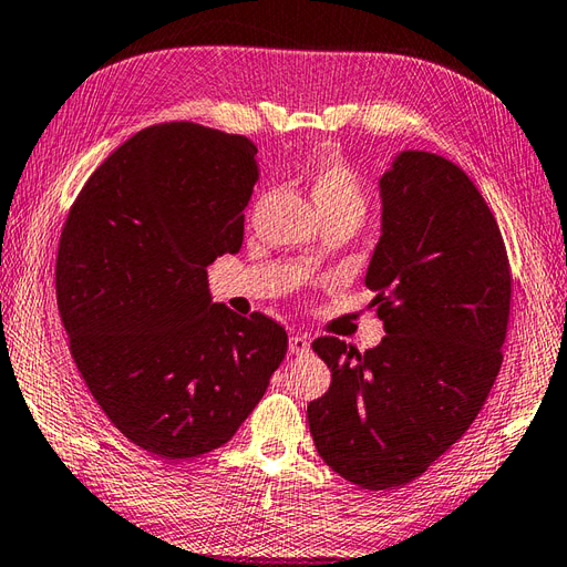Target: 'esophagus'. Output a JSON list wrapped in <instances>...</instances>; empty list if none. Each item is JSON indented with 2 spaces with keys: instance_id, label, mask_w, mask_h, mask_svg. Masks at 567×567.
<instances>
[{
  "instance_id": "1",
  "label": "esophagus",
  "mask_w": 567,
  "mask_h": 567,
  "mask_svg": "<svg viewBox=\"0 0 567 567\" xmlns=\"http://www.w3.org/2000/svg\"><path fill=\"white\" fill-rule=\"evenodd\" d=\"M288 351H291L293 355H302L310 351V339L302 337V334H293L291 339H288Z\"/></svg>"
}]
</instances>
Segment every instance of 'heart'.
<instances>
[{
  "label": "heart",
  "mask_w": 567,
  "mask_h": 567,
  "mask_svg": "<svg viewBox=\"0 0 567 567\" xmlns=\"http://www.w3.org/2000/svg\"><path fill=\"white\" fill-rule=\"evenodd\" d=\"M310 197L327 216H351L361 220L368 209V189L363 177L343 158H322L308 175Z\"/></svg>",
  "instance_id": "1"
}]
</instances>
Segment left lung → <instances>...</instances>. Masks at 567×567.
Instances as JSON below:
<instances>
[{
	"mask_svg": "<svg viewBox=\"0 0 567 567\" xmlns=\"http://www.w3.org/2000/svg\"><path fill=\"white\" fill-rule=\"evenodd\" d=\"M380 189L365 286L388 334L365 353L315 339L331 384L308 406L327 466L378 493L419 478L474 423L503 365L513 300L498 220L460 165L404 151Z\"/></svg>",
	"mask_w": 567,
	"mask_h": 567,
	"instance_id": "8db88e82",
	"label": "left lung"
}]
</instances>
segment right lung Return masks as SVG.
Returning <instances> with one entry per match:
<instances>
[{"label": "right lung", "instance_id": "1", "mask_svg": "<svg viewBox=\"0 0 567 567\" xmlns=\"http://www.w3.org/2000/svg\"><path fill=\"white\" fill-rule=\"evenodd\" d=\"M257 179L245 136L163 122L115 148L66 214L54 288L69 351L110 423L156 457L226 445L286 355L279 322L212 302L206 281L240 250Z\"/></svg>", "mask_w": 567, "mask_h": 567}]
</instances>
